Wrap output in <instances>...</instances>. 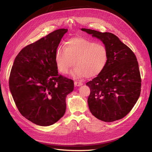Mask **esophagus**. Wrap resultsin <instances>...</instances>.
<instances>
[{
    "label": "esophagus",
    "instance_id": "esophagus-1",
    "mask_svg": "<svg viewBox=\"0 0 152 152\" xmlns=\"http://www.w3.org/2000/svg\"><path fill=\"white\" fill-rule=\"evenodd\" d=\"M74 84H75V86H80L83 84V83H82V82H80V81H75Z\"/></svg>",
    "mask_w": 152,
    "mask_h": 152
}]
</instances>
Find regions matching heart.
<instances>
[{"label": "heart", "instance_id": "heart-1", "mask_svg": "<svg viewBox=\"0 0 152 152\" xmlns=\"http://www.w3.org/2000/svg\"><path fill=\"white\" fill-rule=\"evenodd\" d=\"M108 52L102 43H96L84 38H73L59 47L55 54V63L58 71L66 74L73 66L75 77H94L102 73L107 65Z\"/></svg>", "mask_w": 152, "mask_h": 152}]
</instances>
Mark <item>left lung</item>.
<instances>
[{
  "instance_id": "1",
  "label": "left lung",
  "mask_w": 152,
  "mask_h": 152,
  "mask_svg": "<svg viewBox=\"0 0 152 152\" xmlns=\"http://www.w3.org/2000/svg\"><path fill=\"white\" fill-rule=\"evenodd\" d=\"M81 30L102 40L108 52L103 71L86 83L91 89L87 99L90 112L104 122L120 120L131 112L140 96L141 79L136 55L112 33Z\"/></svg>"
}]
</instances>
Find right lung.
I'll list each match as a JSON object with an SVG mask.
<instances>
[{
  "label": "right lung",
  "mask_w": 152,
  "mask_h": 152,
  "mask_svg": "<svg viewBox=\"0 0 152 152\" xmlns=\"http://www.w3.org/2000/svg\"><path fill=\"white\" fill-rule=\"evenodd\" d=\"M68 30L61 28L26 45L17 55L9 84L20 113L37 125L49 126L66 112V97L73 91L72 79L59 75L55 54Z\"/></svg>",
  "instance_id": "right-lung-1"
}]
</instances>
